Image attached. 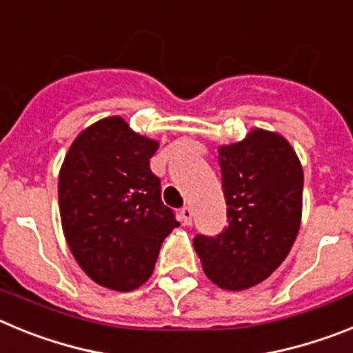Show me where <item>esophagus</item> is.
Here are the masks:
<instances>
[{
	"mask_svg": "<svg viewBox=\"0 0 353 353\" xmlns=\"http://www.w3.org/2000/svg\"><path fill=\"white\" fill-rule=\"evenodd\" d=\"M180 219H182L183 224H192V210L191 207H183L182 210H180Z\"/></svg>",
	"mask_w": 353,
	"mask_h": 353,
	"instance_id": "1",
	"label": "esophagus"
}]
</instances>
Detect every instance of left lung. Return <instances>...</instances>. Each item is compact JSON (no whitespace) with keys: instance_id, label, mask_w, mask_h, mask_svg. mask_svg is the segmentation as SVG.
Instances as JSON below:
<instances>
[{"instance_id":"left-lung-1","label":"left lung","mask_w":353,"mask_h":353,"mask_svg":"<svg viewBox=\"0 0 353 353\" xmlns=\"http://www.w3.org/2000/svg\"><path fill=\"white\" fill-rule=\"evenodd\" d=\"M219 168L228 226L214 236L199 233L192 245L208 279L239 292L288 256L301 226L304 173L290 143L261 129L221 146Z\"/></svg>"}]
</instances>
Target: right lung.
<instances>
[{
    "mask_svg": "<svg viewBox=\"0 0 353 353\" xmlns=\"http://www.w3.org/2000/svg\"><path fill=\"white\" fill-rule=\"evenodd\" d=\"M157 148L111 117L83 130L65 155L58 180L65 239L81 269L105 288L141 286L164 239L180 226L150 170Z\"/></svg>",
    "mask_w": 353,
    "mask_h": 353,
    "instance_id": "obj_1",
    "label": "right lung"
}]
</instances>
